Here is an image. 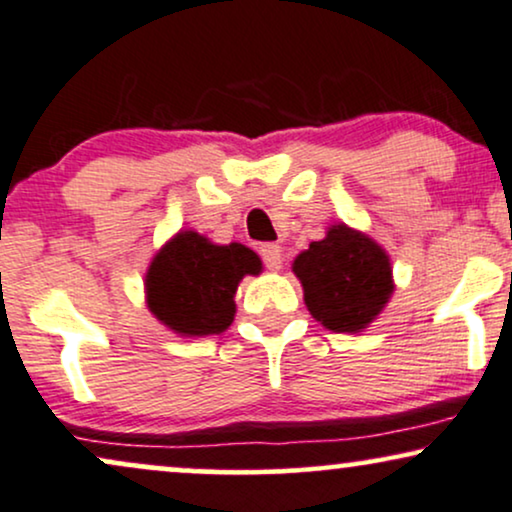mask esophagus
Returning <instances> with one entry per match:
<instances>
[{
    "mask_svg": "<svg viewBox=\"0 0 512 512\" xmlns=\"http://www.w3.org/2000/svg\"><path fill=\"white\" fill-rule=\"evenodd\" d=\"M258 254H261L263 263H266L270 270H280L282 268V246L280 244H273V242L261 244V246H258Z\"/></svg>",
    "mask_w": 512,
    "mask_h": 512,
    "instance_id": "1",
    "label": "esophagus"
}]
</instances>
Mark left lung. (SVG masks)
I'll list each match as a JSON object with an SVG mask.
<instances>
[{"mask_svg": "<svg viewBox=\"0 0 512 512\" xmlns=\"http://www.w3.org/2000/svg\"><path fill=\"white\" fill-rule=\"evenodd\" d=\"M292 270L308 311L332 332H363L394 292L387 251L344 223L301 251Z\"/></svg>", "mask_w": 512, "mask_h": 512, "instance_id": "left-lung-1", "label": "left lung"}]
</instances>
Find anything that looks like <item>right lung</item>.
Here are the masks:
<instances>
[{"label":"right lung","instance_id":"1","mask_svg":"<svg viewBox=\"0 0 512 512\" xmlns=\"http://www.w3.org/2000/svg\"><path fill=\"white\" fill-rule=\"evenodd\" d=\"M263 270L244 244H213L180 230L154 256L144 277L149 311L182 337L220 334L235 320V292L244 275Z\"/></svg>","mask_w":512,"mask_h":512}]
</instances>
